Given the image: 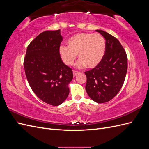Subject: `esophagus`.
<instances>
[{"instance_id": "34e87169", "label": "esophagus", "mask_w": 149, "mask_h": 149, "mask_svg": "<svg viewBox=\"0 0 149 149\" xmlns=\"http://www.w3.org/2000/svg\"><path fill=\"white\" fill-rule=\"evenodd\" d=\"M73 75L75 76L76 75H77L79 73V71H75V70H73Z\"/></svg>"}]
</instances>
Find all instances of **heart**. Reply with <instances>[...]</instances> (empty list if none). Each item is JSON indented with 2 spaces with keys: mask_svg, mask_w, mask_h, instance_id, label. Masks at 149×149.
<instances>
[{
  "mask_svg": "<svg viewBox=\"0 0 149 149\" xmlns=\"http://www.w3.org/2000/svg\"><path fill=\"white\" fill-rule=\"evenodd\" d=\"M68 47L62 45L59 52L61 59L67 65H72L77 54L78 67L93 69L101 63L105 55L106 40L99 33H79L71 37L67 41Z\"/></svg>",
  "mask_w": 149,
  "mask_h": 149,
  "instance_id": "heart-1",
  "label": "heart"
}]
</instances>
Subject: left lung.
I'll list each match as a JSON object with an SVG mask.
<instances>
[{"instance_id":"1","label":"left lung","mask_w":149,"mask_h":149,"mask_svg":"<svg viewBox=\"0 0 149 149\" xmlns=\"http://www.w3.org/2000/svg\"><path fill=\"white\" fill-rule=\"evenodd\" d=\"M106 39L105 55L101 63L85 71L87 81L86 91L97 103L114 98L124 84L127 71V56L119 40L106 31L96 30Z\"/></svg>"}]
</instances>
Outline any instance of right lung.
I'll list each match as a JSON object with an SVG mask.
<instances>
[{
  "label": "right lung",
  "mask_w": 149,
  "mask_h": 149,
  "mask_svg": "<svg viewBox=\"0 0 149 149\" xmlns=\"http://www.w3.org/2000/svg\"><path fill=\"white\" fill-rule=\"evenodd\" d=\"M63 37L60 30L45 31L30 42L24 66L31 89L42 101L58 106L68 96L73 79L71 68L63 63L59 49Z\"/></svg>",
  "instance_id": "right-lung-1"
}]
</instances>
